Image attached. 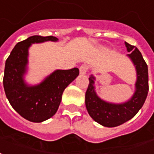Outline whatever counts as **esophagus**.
I'll return each mask as SVG.
<instances>
[{
	"mask_svg": "<svg viewBox=\"0 0 154 154\" xmlns=\"http://www.w3.org/2000/svg\"><path fill=\"white\" fill-rule=\"evenodd\" d=\"M86 71H87V66L82 65V66L79 67V74L80 75H85Z\"/></svg>",
	"mask_w": 154,
	"mask_h": 154,
	"instance_id": "34e87169",
	"label": "esophagus"
}]
</instances>
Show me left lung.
Returning <instances> with one entry per match:
<instances>
[{"label":"left lung","mask_w":154,"mask_h":154,"mask_svg":"<svg viewBox=\"0 0 154 154\" xmlns=\"http://www.w3.org/2000/svg\"><path fill=\"white\" fill-rule=\"evenodd\" d=\"M127 57L131 60L136 71L134 92L129 99L121 103H114L101 99L96 92L94 75L89 76V84L85 93V106L89 116L98 124L108 128L117 127L130 120L144 103L149 92L148 65L138 48L124 42Z\"/></svg>","instance_id":"8db88e82"}]
</instances>
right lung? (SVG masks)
<instances>
[{
    "label": "right lung",
    "instance_id": "right-lung-1",
    "mask_svg": "<svg viewBox=\"0 0 154 154\" xmlns=\"http://www.w3.org/2000/svg\"><path fill=\"white\" fill-rule=\"evenodd\" d=\"M57 42L54 36L33 35L16 45L5 61L3 85L11 105L33 123H41L57 112L65 88L79 75V69H55L41 82L30 85L26 79L29 70V49L33 44Z\"/></svg>",
    "mask_w": 154,
    "mask_h": 154
}]
</instances>
